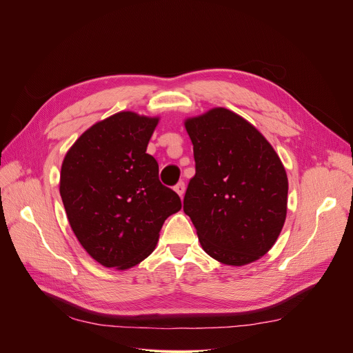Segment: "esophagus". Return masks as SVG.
<instances>
[{
    "label": "esophagus",
    "mask_w": 353,
    "mask_h": 353,
    "mask_svg": "<svg viewBox=\"0 0 353 353\" xmlns=\"http://www.w3.org/2000/svg\"><path fill=\"white\" fill-rule=\"evenodd\" d=\"M174 191H176L180 196H183V195H184V191H185V184H184V181H179V183L174 185Z\"/></svg>",
    "instance_id": "obj_1"
}]
</instances>
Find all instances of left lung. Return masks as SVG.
Here are the masks:
<instances>
[{
  "mask_svg": "<svg viewBox=\"0 0 353 353\" xmlns=\"http://www.w3.org/2000/svg\"><path fill=\"white\" fill-rule=\"evenodd\" d=\"M195 176L183 210L204 251L219 263L244 265L263 257L286 218L283 165L256 127L218 108L188 119Z\"/></svg>",
  "mask_w": 353,
  "mask_h": 353,
  "instance_id": "8db88e82",
  "label": "left lung"
}]
</instances>
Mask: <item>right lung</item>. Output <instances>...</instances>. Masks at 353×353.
Masks as SVG:
<instances>
[{
	"label": "right lung",
	"instance_id": "add662e5",
	"mask_svg": "<svg viewBox=\"0 0 353 353\" xmlns=\"http://www.w3.org/2000/svg\"><path fill=\"white\" fill-rule=\"evenodd\" d=\"M158 119L117 113L86 130L61 166L60 194L70 225L88 254L127 270L152 253L159 232L181 210L146 154Z\"/></svg>",
	"mask_w": 353,
	"mask_h": 353
}]
</instances>
